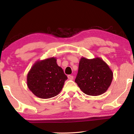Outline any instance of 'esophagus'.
I'll use <instances>...</instances> for the list:
<instances>
[{
	"instance_id": "34e87169",
	"label": "esophagus",
	"mask_w": 134,
	"mask_h": 134,
	"mask_svg": "<svg viewBox=\"0 0 134 134\" xmlns=\"http://www.w3.org/2000/svg\"><path fill=\"white\" fill-rule=\"evenodd\" d=\"M67 77H68V78H69V79H70V80H73L74 79V76L72 75H68Z\"/></svg>"
}]
</instances>
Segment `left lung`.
I'll return each instance as SVG.
<instances>
[{"mask_svg":"<svg viewBox=\"0 0 134 134\" xmlns=\"http://www.w3.org/2000/svg\"><path fill=\"white\" fill-rule=\"evenodd\" d=\"M113 76L112 70L101 58L89 59L82 57L75 82L85 94L97 96L107 92Z\"/></svg>","mask_w":134,"mask_h":134,"instance_id":"8db88e82","label":"left lung"}]
</instances>
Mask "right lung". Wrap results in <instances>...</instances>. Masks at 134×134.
Masks as SVG:
<instances>
[{
	"label": "right lung",
	"instance_id": "1",
	"mask_svg": "<svg viewBox=\"0 0 134 134\" xmlns=\"http://www.w3.org/2000/svg\"><path fill=\"white\" fill-rule=\"evenodd\" d=\"M55 57L38 60L27 75V86L38 98L47 99L58 95L67 76L57 64Z\"/></svg>",
	"mask_w": 134,
	"mask_h": 134
}]
</instances>
